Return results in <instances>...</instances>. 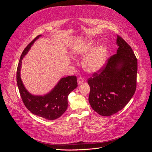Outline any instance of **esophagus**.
<instances>
[{
  "mask_svg": "<svg viewBox=\"0 0 152 152\" xmlns=\"http://www.w3.org/2000/svg\"><path fill=\"white\" fill-rule=\"evenodd\" d=\"M77 82H78V84H80L82 83H83V82H84V80L83 79H82V77H79V78H78Z\"/></svg>",
  "mask_w": 152,
  "mask_h": 152,
  "instance_id": "34e87169",
  "label": "esophagus"
}]
</instances>
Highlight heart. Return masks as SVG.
I'll use <instances>...</instances> for the list:
<instances>
[{
    "instance_id": "heart-1",
    "label": "heart",
    "mask_w": 152,
    "mask_h": 152,
    "mask_svg": "<svg viewBox=\"0 0 152 152\" xmlns=\"http://www.w3.org/2000/svg\"><path fill=\"white\" fill-rule=\"evenodd\" d=\"M72 52L77 56L83 57L82 67L90 73L99 71L104 66L108 56L109 50L106 44L98 45L93 39H88L77 44Z\"/></svg>"
}]
</instances>
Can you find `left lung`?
<instances>
[{
	"label": "left lung",
	"instance_id": "left-lung-1",
	"mask_svg": "<svg viewBox=\"0 0 152 152\" xmlns=\"http://www.w3.org/2000/svg\"><path fill=\"white\" fill-rule=\"evenodd\" d=\"M117 53L105 66L94 73L87 83L90 86L89 102L102 116H110L129 103L136 88L137 62L131 46L117 35Z\"/></svg>",
	"mask_w": 152,
	"mask_h": 152
}]
</instances>
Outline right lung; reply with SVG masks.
I'll return each instance as SVG.
<instances>
[{
    "instance_id": "obj_1",
    "label": "right lung",
    "mask_w": 152,
    "mask_h": 152,
    "mask_svg": "<svg viewBox=\"0 0 152 152\" xmlns=\"http://www.w3.org/2000/svg\"><path fill=\"white\" fill-rule=\"evenodd\" d=\"M41 36L36 37L23 51L18 65L16 80L21 99L26 108L35 115L52 121L60 117L66 110L68 96L77 87V81L74 75L61 78L51 91L43 96L31 94L26 90L20 75L22 59L35 41Z\"/></svg>"
}]
</instances>
